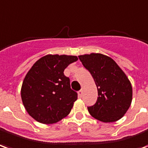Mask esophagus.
Segmentation results:
<instances>
[{
    "label": "esophagus",
    "mask_w": 148,
    "mask_h": 148,
    "mask_svg": "<svg viewBox=\"0 0 148 148\" xmlns=\"http://www.w3.org/2000/svg\"><path fill=\"white\" fill-rule=\"evenodd\" d=\"M78 95L79 98H81L82 95H83V90H79L78 91Z\"/></svg>",
    "instance_id": "1"
}]
</instances>
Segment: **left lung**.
<instances>
[{"instance_id":"obj_1","label":"left lung","mask_w":148,"mask_h":148,"mask_svg":"<svg viewBox=\"0 0 148 148\" xmlns=\"http://www.w3.org/2000/svg\"><path fill=\"white\" fill-rule=\"evenodd\" d=\"M92 75L98 89V99L87 107L90 114L102 122H114L125 114L131 105L132 88L129 79L111 58L102 53L79 56Z\"/></svg>"}]
</instances>
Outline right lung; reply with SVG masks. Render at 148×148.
<instances>
[{"label": "right lung", "instance_id": "1", "mask_svg": "<svg viewBox=\"0 0 148 148\" xmlns=\"http://www.w3.org/2000/svg\"><path fill=\"white\" fill-rule=\"evenodd\" d=\"M76 56L48 54L38 60L27 73L21 87L23 104L28 114L42 124L57 123L69 114L77 100L70 79L64 75Z\"/></svg>", "mask_w": 148, "mask_h": 148}]
</instances>
